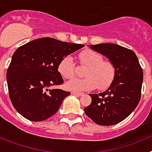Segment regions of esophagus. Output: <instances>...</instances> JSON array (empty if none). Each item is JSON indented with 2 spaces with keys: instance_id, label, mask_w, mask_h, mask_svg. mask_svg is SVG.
I'll return each mask as SVG.
<instances>
[{
  "instance_id": "1",
  "label": "esophagus",
  "mask_w": 152,
  "mask_h": 152,
  "mask_svg": "<svg viewBox=\"0 0 152 152\" xmlns=\"http://www.w3.org/2000/svg\"><path fill=\"white\" fill-rule=\"evenodd\" d=\"M72 94L75 95V96H82V95L84 94H82V93L75 92V91H73V92H72Z\"/></svg>"
}]
</instances>
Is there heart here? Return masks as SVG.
Wrapping results in <instances>:
<instances>
[{"label":"heart","mask_w":152,"mask_h":152,"mask_svg":"<svg viewBox=\"0 0 152 152\" xmlns=\"http://www.w3.org/2000/svg\"><path fill=\"white\" fill-rule=\"evenodd\" d=\"M80 64L88 66L84 78H74L65 84L69 91L80 92L97 88L103 90L109 87L115 76V69L110 62L103 61L101 55L93 50L83 51L79 54ZM58 72L63 77L72 78L75 75V64L72 56L63 58L58 65Z\"/></svg>","instance_id":"1"}]
</instances>
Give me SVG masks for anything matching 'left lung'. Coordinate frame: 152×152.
<instances>
[{"label": "left lung", "instance_id": "left-lung-1", "mask_svg": "<svg viewBox=\"0 0 152 152\" xmlns=\"http://www.w3.org/2000/svg\"><path fill=\"white\" fill-rule=\"evenodd\" d=\"M92 50L107 58L115 76L110 87L100 94H90L91 103L84 113L96 124L113 126L128 117L139 104L143 72L133 51L112 43L91 45Z\"/></svg>", "mask_w": 152, "mask_h": 152}]
</instances>
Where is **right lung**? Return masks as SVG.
<instances>
[{
  "mask_svg": "<svg viewBox=\"0 0 152 152\" xmlns=\"http://www.w3.org/2000/svg\"><path fill=\"white\" fill-rule=\"evenodd\" d=\"M84 46L41 38L15 51L7 72V82L12 104L21 116L30 121L40 122L57 112L71 93L49 88L64 82L58 72L63 58Z\"/></svg>",
  "mask_w": 152,
  "mask_h": 152,
  "instance_id": "add662e5",
  "label": "right lung"
}]
</instances>
